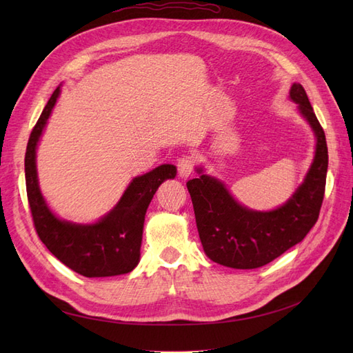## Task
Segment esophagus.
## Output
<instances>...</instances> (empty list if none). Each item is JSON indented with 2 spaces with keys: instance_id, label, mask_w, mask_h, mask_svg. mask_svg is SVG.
Returning a JSON list of instances; mask_svg holds the SVG:
<instances>
[{
  "instance_id": "34e87169",
  "label": "esophagus",
  "mask_w": 353,
  "mask_h": 353,
  "mask_svg": "<svg viewBox=\"0 0 353 353\" xmlns=\"http://www.w3.org/2000/svg\"><path fill=\"white\" fill-rule=\"evenodd\" d=\"M194 165H196V160L193 156H181L178 159V174L181 178H188L191 175V172H193L194 169Z\"/></svg>"
}]
</instances>
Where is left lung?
<instances>
[{
	"label": "left lung",
	"instance_id": "8db88e82",
	"mask_svg": "<svg viewBox=\"0 0 353 353\" xmlns=\"http://www.w3.org/2000/svg\"><path fill=\"white\" fill-rule=\"evenodd\" d=\"M290 99L314 130L316 148L302 185L283 206L271 212L244 208L223 183L203 174L201 168L197 169L201 175L187 183L203 250L213 262L236 270L259 268L301 243L315 225L325 193V134L301 83H293Z\"/></svg>",
	"mask_w": 353,
	"mask_h": 353
}]
</instances>
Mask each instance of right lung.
<instances>
[{"instance_id": "obj_1", "label": "right lung", "mask_w": 353, "mask_h": 353, "mask_svg": "<svg viewBox=\"0 0 353 353\" xmlns=\"http://www.w3.org/2000/svg\"><path fill=\"white\" fill-rule=\"evenodd\" d=\"M56 88L30 132L25 154L28 201L41 241L56 258L83 276H112L131 272L140 261L144 218L148 205L165 179L175 178L174 165H160L132 179L119 203L91 225L59 219L41 194L37 175V144L59 99Z\"/></svg>"}]
</instances>
